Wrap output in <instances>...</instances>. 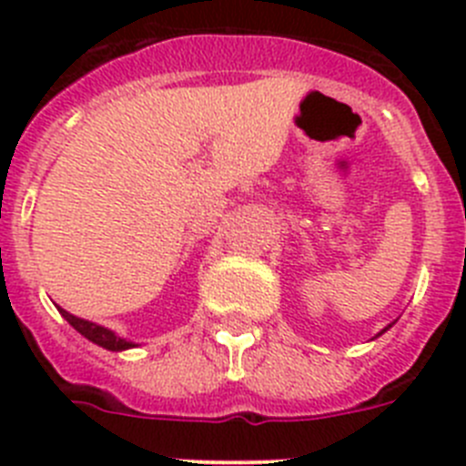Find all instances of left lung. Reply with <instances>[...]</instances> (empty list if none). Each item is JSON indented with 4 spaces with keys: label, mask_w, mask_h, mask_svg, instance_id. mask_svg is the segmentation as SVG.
<instances>
[{
    "label": "left lung",
    "mask_w": 466,
    "mask_h": 466,
    "mask_svg": "<svg viewBox=\"0 0 466 466\" xmlns=\"http://www.w3.org/2000/svg\"><path fill=\"white\" fill-rule=\"evenodd\" d=\"M387 329H390V327H387ZM382 331H385V329H382ZM382 331H380V333H382Z\"/></svg>",
    "instance_id": "8db88e82"
}]
</instances>
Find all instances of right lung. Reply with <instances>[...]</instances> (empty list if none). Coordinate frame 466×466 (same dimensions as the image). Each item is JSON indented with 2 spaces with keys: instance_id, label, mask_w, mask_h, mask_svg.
<instances>
[{
  "instance_id": "right-lung-1",
  "label": "right lung",
  "mask_w": 466,
  "mask_h": 466,
  "mask_svg": "<svg viewBox=\"0 0 466 466\" xmlns=\"http://www.w3.org/2000/svg\"><path fill=\"white\" fill-rule=\"evenodd\" d=\"M60 312H63L65 319H67V322L72 324V327L76 329V331H79L81 336H86V339L93 340V343L100 345V348L111 350V352H121V350L135 348V345L130 343V340L118 339L116 333L109 331V329H105V327H100V324H93V322H88V319H81V317L69 315V312L63 310V308H60Z\"/></svg>"
}]
</instances>
